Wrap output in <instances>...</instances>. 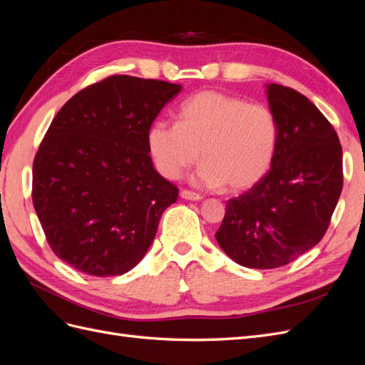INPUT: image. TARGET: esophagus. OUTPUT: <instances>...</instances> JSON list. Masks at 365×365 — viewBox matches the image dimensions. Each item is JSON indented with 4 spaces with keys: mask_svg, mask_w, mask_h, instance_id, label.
Wrapping results in <instances>:
<instances>
[{
    "mask_svg": "<svg viewBox=\"0 0 365 365\" xmlns=\"http://www.w3.org/2000/svg\"><path fill=\"white\" fill-rule=\"evenodd\" d=\"M180 196L182 197V200H187V201H201L202 200V196L200 193H195L190 190H181Z\"/></svg>",
    "mask_w": 365,
    "mask_h": 365,
    "instance_id": "34e87169",
    "label": "esophagus"
}]
</instances>
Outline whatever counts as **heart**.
<instances>
[{
	"instance_id": "1",
	"label": "heart",
	"mask_w": 365,
	"mask_h": 365,
	"mask_svg": "<svg viewBox=\"0 0 365 365\" xmlns=\"http://www.w3.org/2000/svg\"><path fill=\"white\" fill-rule=\"evenodd\" d=\"M178 123L155 121L148 145L161 175L178 180L197 158L196 181L207 187L227 182L247 190L269 170L279 143L277 118L268 106L248 103L220 91H201L185 101Z\"/></svg>"
}]
</instances>
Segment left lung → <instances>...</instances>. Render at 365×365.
<instances>
[{
    "label": "left lung",
    "instance_id": "8db88e82",
    "mask_svg": "<svg viewBox=\"0 0 365 365\" xmlns=\"http://www.w3.org/2000/svg\"><path fill=\"white\" fill-rule=\"evenodd\" d=\"M279 143L269 172L228 200L219 247L247 268L272 269L314 248L326 235L342 190V149L334 126L307 97L267 85Z\"/></svg>",
    "mask_w": 365,
    "mask_h": 365
}]
</instances>
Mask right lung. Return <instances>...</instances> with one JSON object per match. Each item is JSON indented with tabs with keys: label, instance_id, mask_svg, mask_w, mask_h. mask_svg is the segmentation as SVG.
<instances>
[{
	"label": "right lung",
	"instance_id": "right-lung-1",
	"mask_svg": "<svg viewBox=\"0 0 365 365\" xmlns=\"http://www.w3.org/2000/svg\"><path fill=\"white\" fill-rule=\"evenodd\" d=\"M181 85L109 76L65 103L33 161V205L56 256L94 277L145 257L176 185L153 169L148 134Z\"/></svg>",
	"mask_w": 365,
	"mask_h": 365
}]
</instances>
